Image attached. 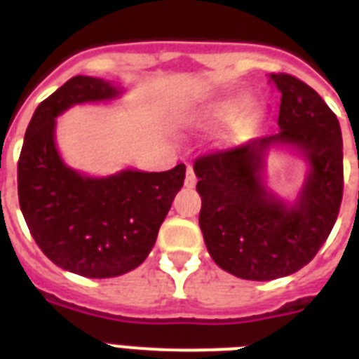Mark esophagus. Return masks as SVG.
<instances>
[{"label": "esophagus", "instance_id": "1", "mask_svg": "<svg viewBox=\"0 0 359 359\" xmlns=\"http://www.w3.org/2000/svg\"><path fill=\"white\" fill-rule=\"evenodd\" d=\"M196 173H194V169H191V165H188L186 168V179H184V184L188 186V188H194L196 186Z\"/></svg>", "mask_w": 359, "mask_h": 359}]
</instances>
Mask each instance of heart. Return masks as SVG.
I'll list each match as a JSON object with an SVG mask.
<instances>
[{
  "mask_svg": "<svg viewBox=\"0 0 359 359\" xmlns=\"http://www.w3.org/2000/svg\"><path fill=\"white\" fill-rule=\"evenodd\" d=\"M245 102H248V97L245 95H231V97L219 98L216 102H210L205 109H201L197 114V121L205 124H222V123H231L235 121L242 109L245 108ZM251 115L248 114L244 117V123L250 121Z\"/></svg>",
  "mask_w": 359,
  "mask_h": 359,
  "instance_id": "b5f03b06",
  "label": "heart"
}]
</instances>
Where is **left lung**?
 Instances as JSON below:
<instances>
[{"mask_svg": "<svg viewBox=\"0 0 359 359\" xmlns=\"http://www.w3.org/2000/svg\"><path fill=\"white\" fill-rule=\"evenodd\" d=\"M281 93L278 134L196 158L199 227L214 262L251 281L298 272L334 229L343 199V140L335 114L294 76L270 74ZM292 146L310 163L294 203L264 186L267 149Z\"/></svg>", "mask_w": 359, "mask_h": 359, "instance_id": "left-lung-1", "label": "left lung"}]
</instances>
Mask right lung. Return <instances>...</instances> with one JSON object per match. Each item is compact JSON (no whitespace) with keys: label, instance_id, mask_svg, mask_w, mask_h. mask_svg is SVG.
<instances>
[{"label":"right lung","instance_id":"1","mask_svg":"<svg viewBox=\"0 0 359 359\" xmlns=\"http://www.w3.org/2000/svg\"><path fill=\"white\" fill-rule=\"evenodd\" d=\"M121 93L100 78H70L39 104L20 152L18 201L31 236L53 264L86 278H115L140 266L184 184V163L162 173L124 169L98 179L61 160L55 117L74 104Z\"/></svg>","mask_w":359,"mask_h":359}]
</instances>
